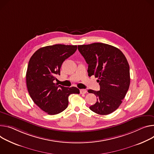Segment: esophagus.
<instances>
[{
    "instance_id": "obj_1",
    "label": "esophagus",
    "mask_w": 154,
    "mask_h": 154,
    "mask_svg": "<svg viewBox=\"0 0 154 154\" xmlns=\"http://www.w3.org/2000/svg\"><path fill=\"white\" fill-rule=\"evenodd\" d=\"M87 92V91L86 90H85V89H81V90H80V94H85Z\"/></svg>"
}]
</instances>
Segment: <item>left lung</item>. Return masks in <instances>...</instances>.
I'll return each mask as SVG.
<instances>
[{
	"instance_id": "8db88e82",
	"label": "left lung",
	"mask_w": 154,
	"mask_h": 154,
	"mask_svg": "<svg viewBox=\"0 0 154 154\" xmlns=\"http://www.w3.org/2000/svg\"><path fill=\"white\" fill-rule=\"evenodd\" d=\"M78 50L88 64V76L98 78L100 91L88 90L97 101L90 110L108 115L119 108L130 83V66L123 53L117 48L103 43L78 45Z\"/></svg>"
}]
</instances>
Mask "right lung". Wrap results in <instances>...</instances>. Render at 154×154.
<instances>
[{
    "instance_id": "add662e5",
    "label": "right lung",
    "mask_w": 154,
    "mask_h": 154,
    "mask_svg": "<svg viewBox=\"0 0 154 154\" xmlns=\"http://www.w3.org/2000/svg\"><path fill=\"white\" fill-rule=\"evenodd\" d=\"M77 45L57 44L40 48L31 57L26 72V85L34 103L49 115L64 110L71 94H79L74 87L67 88L54 83L60 75L63 63L77 50Z\"/></svg>"
}]
</instances>
